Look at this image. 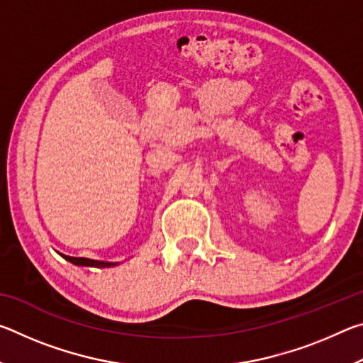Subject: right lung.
Wrapping results in <instances>:
<instances>
[{"label": "right lung", "instance_id": "obj_1", "mask_svg": "<svg viewBox=\"0 0 363 363\" xmlns=\"http://www.w3.org/2000/svg\"><path fill=\"white\" fill-rule=\"evenodd\" d=\"M62 257H65L67 261H70L75 266H86V267H112L116 266L118 262H104V261H96V259H88V257H73V256H65L60 255Z\"/></svg>", "mask_w": 363, "mask_h": 363}]
</instances>
